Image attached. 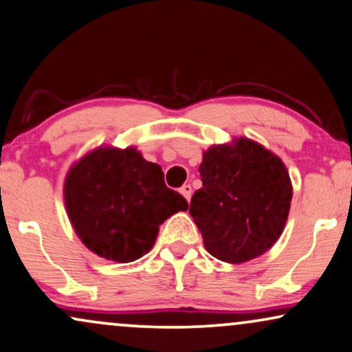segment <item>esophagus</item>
I'll return each instance as SVG.
<instances>
[{
  "label": "esophagus",
  "mask_w": 352,
  "mask_h": 352,
  "mask_svg": "<svg viewBox=\"0 0 352 352\" xmlns=\"http://www.w3.org/2000/svg\"><path fill=\"white\" fill-rule=\"evenodd\" d=\"M179 190H181V194L188 199V201H190V196H192V188H190V184H184Z\"/></svg>",
  "instance_id": "1"
}]
</instances>
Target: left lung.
<instances>
[{
    "mask_svg": "<svg viewBox=\"0 0 352 352\" xmlns=\"http://www.w3.org/2000/svg\"><path fill=\"white\" fill-rule=\"evenodd\" d=\"M202 188L189 214L206 250L225 263H246L267 251L287 220L292 184L284 163L264 146L240 138L215 145L199 166Z\"/></svg>",
    "mask_w": 352,
    "mask_h": 352,
    "instance_id": "1",
    "label": "left lung"
}]
</instances>
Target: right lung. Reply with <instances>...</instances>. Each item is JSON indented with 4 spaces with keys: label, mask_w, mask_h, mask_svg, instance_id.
<instances>
[{
    "label": "right lung",
    "mask_w": 352,
    "mask_h": 352,
    "mask_svg": "<svg viewBox=\"0 0 352 352\" xmlns=\"http://www.w3.org/2000/svg\"><path fill=\"white\" fill-rule=\"evenodd\" d=\"M65 204L85 246L117 263L148 253L168 217L189 204L166 188L162 166L135 148H98L68 173Z\"/></svg>",
    "instance_id": "right-lung-1"
}]
</instances>
